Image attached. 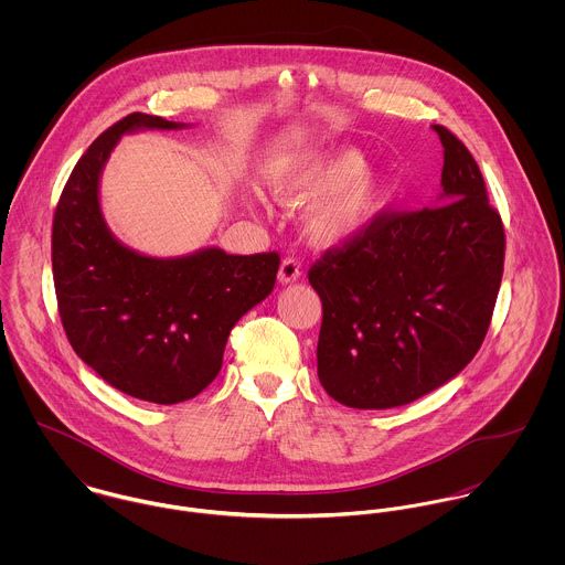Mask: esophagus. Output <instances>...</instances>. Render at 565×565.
I'll return each mask as SVG.
<instances>
[{
	"instance_id": "esophagus-1",
	"label": "esophagus",
	"mask_w": 565,
	"mask_h": 565,
	"mask_svg": "<svg viewBox=\"0 0 565 565\" xmlns=\"http://www.w3.org/2000/svg\"><path fill=\"white\" fill-rule=\"evenodd\" d=\"M300 276H302V267H300V263L296 258H285L280 263V269H278V282L280 285H291Z\"/></svg>"
}]
</instances>
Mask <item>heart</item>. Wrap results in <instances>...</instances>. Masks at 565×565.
Instances as JSON below:
<instances>
[{
	"instance_id": "1",
	"label": "heart",
	"mask_w": 565,
	"mask_h": 565,
	"mask_svg": "<svg viewBox=\"0 0 565 565\" xmlns=\"http://www.w3.org/2000/svg\"><path fill=\"white\" fill-rule=\"evenodd\" d=\"M265 184L282 206L305 211V233L316 247H339L370 233L387 211L394 193L390 169L365 162L350 146L313 148L271 161L263 171ZM256 211V202L247 200Z\"/></svg>"
}]
</instances>
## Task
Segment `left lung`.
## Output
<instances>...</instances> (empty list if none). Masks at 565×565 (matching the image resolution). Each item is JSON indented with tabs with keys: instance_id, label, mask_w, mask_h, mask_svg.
I'll use <instances>...</instances> for the list:
<instances>
[{
	"instance_id": "8db88e82",
	"label": "left lung",
	"mask_w": 565,
	"mask_h": 565,
	"mask_svg": "<svg viewBox=\"0 0 565 565\" xmlns=\"http://www.w3.org/2000/svg\"><path fill=\"white\" fill-rule=\"evenodd\" d=\"M441 193L383 215L309 269L322 298L318 376L352 408H394L452 381L479 352L502 280L504 231L481 169L444 126Z\"/></svg>"
}]
</instances>
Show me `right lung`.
<instances>
[{"mask_svg":"<svg viewBox=\"0 0 565 565\" xmlns=\"http://www.w3.org/2000/svg\"><path fill=\"white\" fill-rule=\"evenodd\" d=\"M189 124L132 113L74 167L54 215L52 269L67 339L110 387L154 404L184 403L222 370L228 334L276 282V252L202 247L157 258L119 242L99 206L104 164L124 135Z\"/></svg>","mask_w":565,"mask_h":565,"instance_id":"1","label":"right lung"}]
</instances>
